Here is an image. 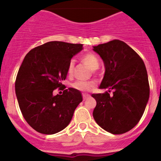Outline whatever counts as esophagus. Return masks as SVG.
Wrapping results in <instances>:
<instances>
[{"mask_svg":"<svg viewBox=\"0 0 161 161\" xmlns=\"http://www.w3.org/2000/svg\"><path fill=\"white\" fill-rule=\"evenodd\" d=\"M90 97V95L86 94V93H83V99L84 100H87L88 98Z\"/></svg>","mask_w":161,"mask_h":161,"instance_id":"34e87169","label":"esophagus"}]
</instances>
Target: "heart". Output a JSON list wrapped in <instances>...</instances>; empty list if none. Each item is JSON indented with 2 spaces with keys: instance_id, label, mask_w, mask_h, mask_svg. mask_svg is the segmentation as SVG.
<instances>
[{
  "instance_id": "b5f03b06",
  "label": "heart",
  "mask_w": 161,
  "mask_h": 161,
  "mask_svg": "<svg viewBox=\"0 0 161 161\" xmlns=\"http://www.w3.org/2000/svg\"><path fill=\"white\" fill-rule=\"evenodd\" d=\"M81 61L85 64L87 65L92 71L97 70L99 68L100 62L99 59L94 54L87 53L81 56ZM74 64L73 61H71L68 67V73L71 74L73 70ZM72 87L77 90L82 91V92H89L93 90L95 87V82L93 81H76L72 84Z\"/></svg>"
}]
</instances>
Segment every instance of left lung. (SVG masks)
I'll return each instance as SVG.
<instances>
[{"mask_svg": "<svg viewBox=\"0 0 161 161\" xmlns=\"http://www.w3.org/2000/svg\"><path fill=\"white\" fill-rule=\"evenodd\" d=\"M105 66L99 89L109 93H93L97 106L93 116L96 123L114 135L131 130L143 116L149 99V83L143 61L124 42L114 39L93 47Z\"/></svg>", "mask_w": 161, "mask_h": 161, "instance_id": "obj_1", "label": "left lung"}]
</instances>
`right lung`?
Returning a JSON list of instances; mask_svg holds the SVG:
<instances>
[{
  "label": "right lung",
  "instance_id": "obj_1",
  "mask_svg": "<svg viewBox=\"0 0 161 161\" xmlns=\"http://www.w3.org/2000/svg\"><path fill=\"white\" fill-rule=\"evenodd\" d=\"M82 50V44L53 41L31 50L24 58L15 93L24 119L36 131L53 135L70 123L83 100L80 91L69 88L57 95L53 91L64 88L62 80L67 77L68 64Z\"/></svg>",
  "mask_w": 161,
  "mask_h": 161
}]
</instances>
